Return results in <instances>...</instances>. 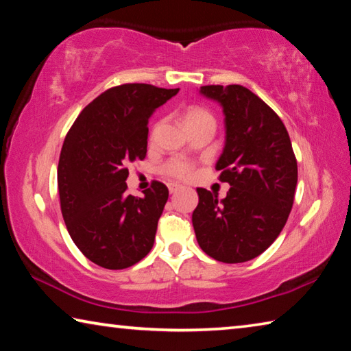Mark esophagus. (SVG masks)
<instances>
[{"label":"esophagus","instance_id":"esophagus-1","mask_svg":"<svg viewBox=\"0 0 351 351\" xmlns=\"http://www.w3.org/2000/svg\"><path fill=\"white\" fill-rule=\"evenodd\" d=\"M181 187L178 186V184H169V190H170V193H176L178 190H180Z\"/></svg>","mask_w":351,"mask_h":351}]
</instances>
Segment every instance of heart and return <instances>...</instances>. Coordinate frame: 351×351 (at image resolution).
I'll return each instance as SVG.
<instances>
[{"instance_id":"b5f03b06","label":"heart","mask_w":351,"mask_h":351,"mask_svg":"<svg viewBox=\"0 0 351 351\" xmlns=\"http://www.w3.org/2000/svg\"><path fill=\"white\" fill-rule=\"evenodd\" d=\"M181 117L187 130L201 125V123H215L210 112L198 105H190L187 108H184ZM164 171L171 178L186 180V178L192 175V164L184 161V159H171V161L164 165Z\"/></svg>"}]
</instances>
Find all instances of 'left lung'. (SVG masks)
<instances>
[{
  "instance_id": "1",
  "label": "left lung",
  "mask_w": 351,
  "mask_h": 351,
  "mask_svg": "<svg viewBox=\"0 0 351 351\" xmlns=\"http://www.w3.org/2000/svg\"><path fill=\"white\" fill-rule=\"evenodd\" d=\"M199 93L221 105L226 141L215 169L229 182L226 198L198 187L192 213L197 241L212 258L243 263L280 235L294 203L297 161L274 111L241 85H207Z\"/></svg>"
}]
</instances>
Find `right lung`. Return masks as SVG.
<instances>
[{"instance_id":"obj_1","label":"right lung","mask_w":351,"mask_h":351,"mask_svg":"<svg viewBox=\"0 0 351 351\" xmlns=\"http://www.w3.org/2000/svg\"><path fill=\"white\" fill-rule=\"evenodd\" d=\"M178 91L147 83L110 88L64 138L57 169L62 215L75 246L102 268H130L152 251L169 189L154 181L142 198L127 195V167L145 158L148 119Z\"/></svg>"}]
</instances>
